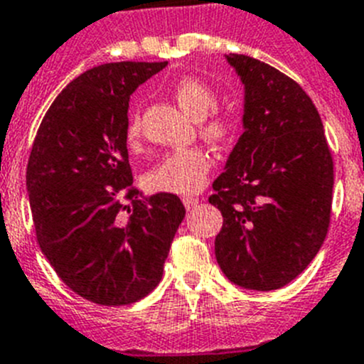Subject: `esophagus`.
I'll return each instance as SVG.
<instances>
[{"instance_id": "1", "label": "esophagus", "mask_w": 364, "mask_h": 364, "mask_svg": "<svg viewBox=\"0 0 364 364\" xmlns=\"http://www.w3.org/2000/svg\"><path fill=\"white\" fill-rule=\"evenodd\" d=\"M182 202H184V205L188 211H191V209H195L196 205H198V198H195V196H184V198H182Z\"/></svg>"}]
</instances>
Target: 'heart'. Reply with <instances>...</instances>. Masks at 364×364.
Instances as JSON below:
<instances>
[{
  "label": "heart",
  "mask_w": 364,
  "mask_h": 364,
  "mask_svg": "<svg viewBox=\"0 0 364 364\" xmlns=\"http://www.w3.org/2000/svg\"><path fill=\"white\" fill-rule=\"evenodd\" d=\"M173 97L180 108L198 119V132L211 144L231 141L238 129V117L232 109L213 108L215 90L196 77H182L173 86ZM124 136L128 146L135 148L141 141V115L132 112L126 122ZM213 160L202 148H189L164 156L160 164L146 175V188L155 193L193 195L208 182Z\"/></svg>",
  "instance_id": "b5f03b06"
}]
</instances>
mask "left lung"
<instances>
[{"instance_id": "8db88e82", "label": "left lung", "mask_w": 364, "mask_h": 364, "mask_svg": "<svg viewBox=\"0 0 364 364\" xmlns=\"http://www.w3.org/2000/svg\"><path fill=\"white\" fill-rule=\"evenodd\" d=\"M228 61L245 86V132L209 196L223 216L216 262L236 285L276 291L321 249L334 160L321 117L294 79L242 53Z\"/></svg>"}]
</instances>
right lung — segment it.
Returning a JSON list of instances; mask_svg holds the SVG:
<instances>
[{
    "instance_id": "1",
    "label": "right lung",
    "mask_w": 364,
    "mask_h": 364,
    "mask_svg": "<svg viewBox=\"0 0 364 364\" xmlns=\"http://www.w3.org/2000/svg\"><path fill=\"white\" fill-rule=\"evenodd\" d=\"M168 63H106L59 93L39 124L26 189L43 255L66 287L106 306L135 303L159 285L180 198H142L126 148L129 95Z\"/></svg>"
}]
</instances>
